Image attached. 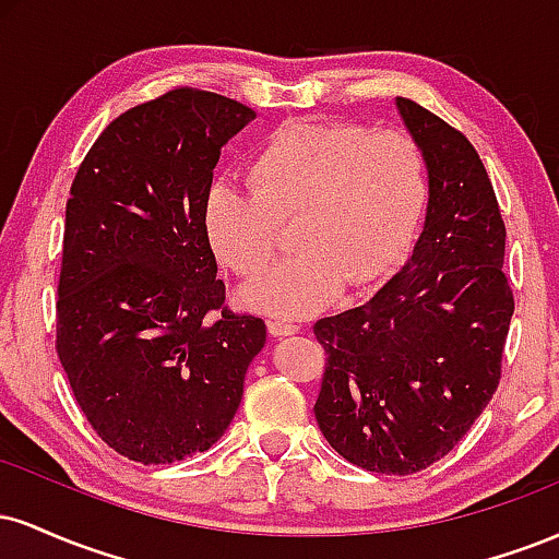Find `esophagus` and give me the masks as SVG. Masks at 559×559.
<instances>
[{
  "label": "esophagus",
  "instance_id": "1",
  "mask_svg": "<svg viewBox=\"0 0 559 559\" xmlns=\"http://www.w3.org/2000/svg\"><path fill=\"white\" fill-rule=\"evenodd\" d=\"M267 331L273 333V336H292V333H297L299 331V325L297 323H292V320H286V318H273V320H267Z\"/></svg>",
  "mask_w": 559,
  "mask_h": 559
}]
</instances>
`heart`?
<instances>
[{"mask_svg":"<svg viewBox=\"0 0 559 559\" xmlns=\"http://www.w3.org/2000/svg\"><path fill=\"white\" fill-rule=\"evenodd\" d=\"M247 183H215L204 226L217 260L258 278L292 223L297 252L243 299L281 318L318 312L346 286L386 275L426 207L428 168L415 136L355 120H297L260 144Z\"/></svg>","mask_w":559,"mask_h":559,"instance_id":"obj_1","label":"heart"}]
</instances>
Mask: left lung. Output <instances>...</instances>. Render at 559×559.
<instances>
[{"mask_svg":"<svg viewBox=\"0 0 559 559\" xmlns=\"http://www.w3.org/2000/svg\"><path fill=\"white\" fill-rule=\"evenodd\" d=\"M428 165L426 226L376 297L320 318L316 418L352 465L409 476L452 452L502 378L515 310L504 221L478 152L418 102L396 99Z\"/></svg>","mask_w":559,"mask_h":559,"instance_id":"8db88e82","label":"left lung"}]
</instances>
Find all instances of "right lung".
<instances>
[{
    "instance_id": "1",
    "label": "right lung",
    "mask_w": 559,
    "mask_h": 559,
    "mask_svg": "<svg viewBox=\"0 0 559 559\" xmlns=\"http://www.w3.org/2000/svg\"><path fill=\"white\" fill-rule=\"evenodd\" d=\"M252 118L170 88L118 115L70 186L57 357L96 436L133 463L213 447L265 346L262 318L226 307L204 226L223 144Z\"/></svg>"
}]
</instances>
